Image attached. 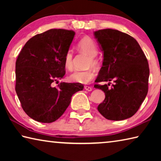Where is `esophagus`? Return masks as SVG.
Listing matches in <instances>:
<instances>
[{"mask_svg":"<svg viewBox=\"0 0 161 161\" xmlns=\"http://www.w3.org/2000/svg\"><path fill=\"white\" fill-rule=\"evenodd\" d=\"M84 89H85L86 91H88V92L92 91V87L91 86H84Z\"/></svg>","mask_w":161,"mask_h":161,"instance_id":"obj_1","label":"esophagus"}]
</instances>
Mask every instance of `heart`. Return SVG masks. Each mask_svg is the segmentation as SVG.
Segmentation results:
<instances>
[{"mask_svg":"<svg viewBox=\"0 0 161 161\" xmlns=\"http://www.w3.org/2000/svg\"><path fill=\"white\" fill-rule=\"evenodd\" d=\"M77 47L80 51L83 52L89 56L88 62L89 66L96 67L99 64L95 58L97 54V47L95 42L91 37H84L79 41ZM64 64L67 69H72L73 67V53L71 50H68L65 53L64 58ZM95 77L94 70L89 69L86 70H76L69 75L70 81L74 82L87 84L93 80Z\"/></svg>","mask_w":161,"mask_h":161,"instance_id":"heart-1","label":"heart"}]
</instances>
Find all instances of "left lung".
Listing matches in <instances>:
<instances>
[{"label":"left lung","instance_id":"8db88e82","mask_svg":"<svg viewBox=\"0 0 161 161\" xmlns=\"http://www.w3.org/2000/svg\"><path fill=\"white\" fill-rule=\"evenodd\" d=\"M94 37L103 53L102 67L95 84L105 93L97 109L107 119L121 121L134 115L148 90L149 67L145 54L133 37L117 30L95 31ZM115 84L108 88L110 81Z\"/></svg>","mask_w":161,"mask_h":161}]
</instances>
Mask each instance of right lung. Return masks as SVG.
Listing matches in <instances>:
<instances>
[{"label": "right lung", "mask_w": 161, "mask_h": 161, "mask_svg": "<svg viewBox=\"0 0 161 161\" xmlns=\"http://www.w3.org/2000/svg\"><path fill=\"white\" fill-rule=\"evenodd\" d=\"M75 32L51 29L31 38L22 49L15 62V92L24 111L41 123L55 121L64 114L80 83L53 82L65 75L64 58Z\"/></svg>", "instance_id": "right-lung-1"}]
</instances>
